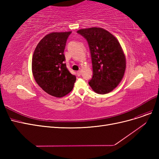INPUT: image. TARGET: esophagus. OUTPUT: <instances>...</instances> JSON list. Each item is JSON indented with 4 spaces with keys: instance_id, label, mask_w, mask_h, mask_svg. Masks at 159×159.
Instances as JSON below:
<instances>
[{
    "instance_id": "obj_1",
    "label": "esophagus",
    "mask_w": 159,
    "mask_h": 159,
    "mask_svg": "<svg viewBox=\"0 0 159 159\" xmlns=\"http://www.w3.org/2000/svg\"><path fill=\"white\" fill-rule=\"evenodd\" d=\"M81 71H77V75H78V76H80V75H81Z\"/></svg>"
}]
</instances>
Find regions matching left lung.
Instances as JSON below:
<instances>
[{"label": "left lung", "mask_w": 159, "mask_h": 159, "mask_svg": "<svg viewBox=\"0 0 159 159\" xmlns=\"http://www.w3.org/2000/svg\"><path fill=\"white\" fill-rule=\"evenodd\" d=\"M87 40L91 57L93 76L89 84L95 92L105 94L121 81L126 60L119 42L102 28L93 27L77 31Z\"/></svg>", "instance_id": "left-lung-1"}]
</instances>
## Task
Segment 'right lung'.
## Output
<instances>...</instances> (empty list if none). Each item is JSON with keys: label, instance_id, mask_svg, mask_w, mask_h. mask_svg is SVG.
I'll use <instances>...</instances> for the list:
<instances>
[{"label": "right lung", "instance_id": "obj_1", "mask_svg": "<svg viewBox=\"0 0 159 159\" xmlns=\"http://www.w3.org/2000/svg\"><path fill=\"white\" fill-rule=\"evenodd\" d=\"M71 33L52 32L46 35L38 44L32 57V74L36 83L47 93L56 98L69 93L76 80L64 62V52Z\"/></svg>", "mask_w": 159, "mask_h": 159}]
</instances>
